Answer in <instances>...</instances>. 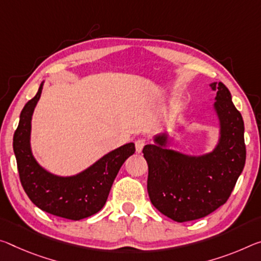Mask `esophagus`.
Listing matches in <instances>:
<instances>
[{
    "mask_svg": "<svg viewBox=\"0 0 261 261\" xmlns=\"http://www.w3.org/2000/svg\"><path fill=\"white\" fill-rule=\"evenodd\" d=\"M135 145H136V151L137 153H140L143 151V147L145 146V140L144 139H137L135 142Z\"/></svg>",
    "mask_w": 261,
    "mask_h": 261,
    "instance_id": "1",
    "label": "esophagus"
}]
</instances>
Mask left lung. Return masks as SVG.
Wrapping results in <instances>:
<instances>
[{
    "label": "left lung",
    "instance_id": "left-lung-1",
    "mask_svg": "<svg viewBox=\"0 0 261 261\" xmlns=\"http://www.w3.org/2000/svg\"><path fill=\"white\" fill-rule=\"evenodd\" d=\"M216 92V110L221 137L215 150L200 156L166 148L167 135L145 145L147 192L152 204L175 222L198 220L227 201L243 172L246 159L244 121L231 94L222 82L210 85Z\"/></svg>",
    "mask_w": 261,
    "mask_h": 261
}]
</instances>
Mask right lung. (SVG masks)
I'll use <instances>...</instances> for the list:
<instances>
[{
	"instance_id": "1",
	"label": "right lung",
	"mask_w": 261,
	"mask_h": 261,
	"mask_svg": "<svg viewBox=\"0 0 261 261\" xmlns=\"http://www.w3.org/2000/svg\"><path fill=\"white\" fill-rule=\"evenodd\" d=\"M41 89L43 84L36 96L24 106L14 134L12 146L20 184L32 203L43 212L67 220H82L98 213L106 204L119 168L136 151L135 144L116 148L74 176H57L45 171L30 147L31 117Z\"/></svg>"
}]
</instances>
